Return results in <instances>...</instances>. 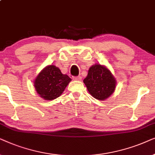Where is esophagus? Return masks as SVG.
Here are the masks:
<instances>
[{
	"label": "esophagus",
	"instance_id": "34e87169",
	"mask_svg": "<svg viewBox=\"0 0 155 155\" xmlns=\"http://www.w3.org/2000/svg\"><path fill=\"white\" fill-rule=\"evenodd\" d=\"M73 79L75 80V81H81V76H74L73 77Z\"/></svg>",
	"mask_w": 155,
	"mask_h": 155
}]
</instances>
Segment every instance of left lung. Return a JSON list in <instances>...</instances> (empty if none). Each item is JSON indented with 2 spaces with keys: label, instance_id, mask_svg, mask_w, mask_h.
<instances>
[{
  "label": "left lung",
  "instance_id": "obj_1",
  "mask_svg": "<svg viewBox=\"0 0 155 155\" xmlns=\"http://www.w3.org/2000/svg\"><path fill=\"white\" fill-rule=\"evenodd\" d=\"M84 83L94 98L104 101L114 92L116 81L111 72L106 67L95 64L88 69Z\"/></svg>",
  "mask_w": 155,
  "mask_h": 155
}]
</instances>
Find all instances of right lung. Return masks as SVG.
I'll return each mask as SVG.
<instances>
[{
    "instance_id": "right-lung-1",
    "label": "right lung",
    "mask_w": 155,
    "mask_h": 155,
    "mask_svg": "<svg viewBox=\"0 0 155 155\" xmlns=\"http://www.w3.org/2000/svg\"><path fill=\"white\" fill-rule=\"evenodd\" d=\"M71 80L56 66L49 65L40 72L35 79L34 86L41 98L51 101L61 96Z\"/></svg>"
}]
</instances>
